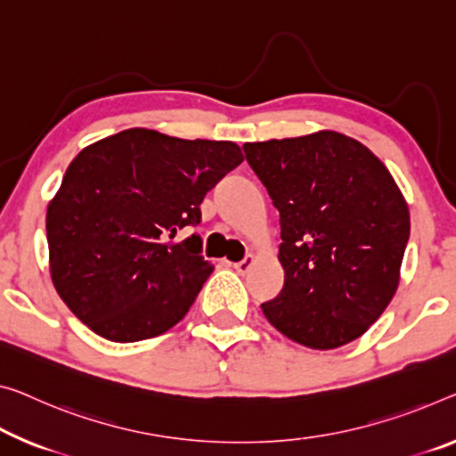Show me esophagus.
<instances>
[{
  "instance_id": "obj_1",
  "label": "esophagus",
  "mask_w": 456,
  "mask_h": 456,
  "mask_svg": "<svg viewBox=\"0 0 456 456\" xmlns=\"http://www.w3.org/2000/svg\"><path fill=\"white\" fill-rule=\"evenodd\" d=\"M255 261H256L255 255H248L247 258H242V261L234 263L232 267H234L238 273H240V275H244V273H248V271H250V267H252V265H255Z\"/></svg>"
}]
</instances>
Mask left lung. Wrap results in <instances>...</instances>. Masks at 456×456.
<instances>
[{"instance_id":"left-lung-1","label":"left lung","mask_w":456,"mask_h":456,"mask_svg":"<svg viewBox=\"0 0 456 456\" xmlns=\"http://www.w3.org/2000/svg\"><path fill=\"white\" fill-rule=\"evenodd\" d=\"M242 149L281 224L285 283L265 318L314 350L356 340L397 291L410 238L402 189L365 144L334 130Z\"/></svg>"}]
</instances>
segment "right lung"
<instances>
[{
  "instance_id": "add662e5",
  "label": "right lung",
  "mask_w": 456,
  "mask_h": 456,
  "mask_svg": "<svg viewBox=\"0 0 456 456\" xmlns=\"http://www.w3.org/2000/svg\"><path fill=\"white\" fill-rule=\"evenodd\" d=\"M244 160L230 140H185L130 128L97 140L67 167L46 209L48 269L89 330L136 342L183 320L214 265L200 236L209 189Z\"/></svg>"
}]
</instances>
